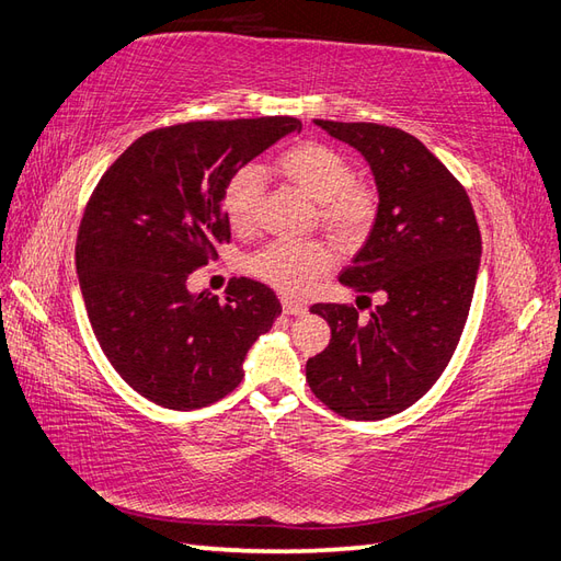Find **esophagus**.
<instances>
[{
  "instance_id": "esophagus-1",
  "label": "esophagus",
  "mask_w": 561,
  "mask_h": 561,
  "mask_svg": "<svg viewBox=\"0 0 561 561\" xmlns=\"http://www.w3.org/2000/svg\"><path fill=\"white\" fill-rule=\"evenodd\" d=\"M280 305H283V312H285V314L300 317V314H305V312H307V307H305L302 302H297V300H290V297H283V300H280Z\"/></svg>"
}]
</instances>
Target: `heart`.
Listing matches in <instances>:
<instances>
[{"label": "heart", "mask_w": 561, "mask_h": 561, "mask_svg": "<svg viewBox=\"0 0 561 561\" xmlns=\"http://www.w3.org/2000/svg\"><path fill=\"white\" fill-rule=\"evenodd\" d=\"M278 175L312 196L317 218L335 242L355 247L365 242L379 214L375 186L355 180L353 165L339 148L302 141L285 148L273 160ZM264 196V175L256 165H242L222 184V214L234 232L254 228L259 202ZM333 266V252L323 242H268L249 256L247 268L285 295H300L321 273Z\"/></svg>", "instance_id": "obj_1"}]
</instances>
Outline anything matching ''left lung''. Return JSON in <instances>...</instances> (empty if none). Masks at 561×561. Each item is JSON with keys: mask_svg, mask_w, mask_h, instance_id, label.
I'll return each mask as SVG.
<instances>
[{"mask_svg": "<svg viewBox=\"0 0 561 561\" xmlns=\"http://www.w3.org/2000/svg\"><path fill=\"white\" fill-rule=\"evenodd\" d=\"M371 168L379 214L339 280L383 295L369 321L355 307L312 305L331 343L307 359L309 389L347 420H383L425 396L449 365L476 290L482 240L470 198L430 148L396 127L314 119Z\"/></svg>", "mask_w": 561, "mask_h": 561, "instance_id": "1", "label": "left lung"}]
</instances>
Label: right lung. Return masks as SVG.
I'll use <instances>...</instances> for the list:
<instances>
[{
  "instance_id": "right-lung-1",
  "label": "right lung",
  "mask_w": 561,
  "mask_h": 561,
  "mask_svg": "<svg viewBox=\"0 0 561 561\" xmlns=\"http://www.w3.org/2000/svg\"><path fill=\"white\" fill-rule=\"evenodd\" d=\"M295 117L186 122L139 136L98 182L77 238V273L110 365L136 393L196 410L240 386L247 351L280 314L276 293L232 278L226 297L186 288L230 240L222 184Z\"/></svg>"
}]
</instances>
